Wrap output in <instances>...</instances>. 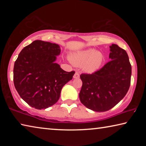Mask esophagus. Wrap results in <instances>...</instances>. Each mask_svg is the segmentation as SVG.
<instances>
[{
	"label": "esophagus",
	"mask_w": 146,
	"mask_h": 146,
	"mask_svg": "<svg viewBox=\"0 0 146 146\" xmlns=\"http://www.w3.org/2000/svg\"><path fill=\"white\" fill-rule=\"evenodd\" d=\"M79 76H80V75H79V73L78 72H76L75 73V75H73V78H78Z\"/></svg>",
	"instance_id": "1"
}]
</instances>
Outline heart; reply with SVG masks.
<instances>
[{
  "label": "heart",
  "instance_id": "b5f03b06",
  "mask_svg": "<svg viewBox=\"0 0 146 146\" xmlns=\"http://www.w3.org/2000/svg\"><path fill=\"white\" fill-rule=\"evenodd\" d=\"M70 59L76 66L84 65V70L87 72L93 73L102 65L104 56L95 49H88L73 53Z\"/></svg>",
  "mask_w": 146,
  "mask_h": 146
}]
</instances>
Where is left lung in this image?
Wrapping results in <instances>:
<instances>
[{
  "label": "left lung",
  "instance_id": "left-lung-1",
  "mask_svg": "<svg viewBox=\"0 0 146 146\" xmlns=\"http://www.w3.org/2000/svg\"><path fill=\"white\" fill-rule=\"evenodd\" d=\"M111 61L93 74H81L79 98L86 108L106 111L116 106L129 90L131 66L127 53L117 44L110 46Z\"/></svg>",
  "mask_w": 146,
  "mask_h": 146
}]
</instances>
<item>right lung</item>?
Masks as SVG:
<instances>
[{"instance_id": "add662e5", "label": "right lung", "mask_w": 146, "mask_h": 146, "mask_svg": "<svg viewBox=\"0 0 146 146\" xmlns=\"http://www.w3.org/2000/svg\"><path fill=\"white\" fill-rule=\"evenodd\" d=\"M56 44L35 40L22 49L14 64L13 82L20 97L37 110L53 106L63 86L73 78L55 62L60 54Z\"/></svg>"}]
</instances>
